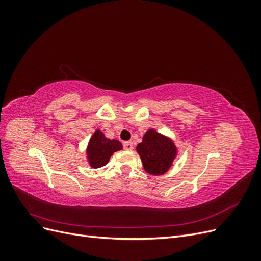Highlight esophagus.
I'll return each mask as SVG.
<instances>
[{
    "label": "esophagus",
    "instance_id": "esophagus-1",
    "mask_svg": "<svg viewBox=\"0 0 261 261\" xmlns=\"http://www.w3.org/2000/svg\"><path fill=\"white\" fill-rule=\"evenodd\" d=\"M123 147H124L125 150H127V151H132V150L134 149V146H133L132 141H124Z\"/></svg>",
    "mask_w": 261,
    "mask_h": 261
}]
</instances>
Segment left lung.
Here are the masks:
<instances>
[{"instance_id":"8db88e82","label":"left lung","mask_w":261,"mask_h":261,"mask_svg":"<svg viewBox=\"0 0 261 261\" xmlns=\"http://www.w3.org/2000/svg\"><path fill=\"white\" fill-rule=\"evenodd\" d=\"M144 169L151 175H162L172 167L177 154L173 140L154 129H149L136 147Z\"/></svg>"}]
</instances>
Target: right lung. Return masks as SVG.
Listing matches in <instances>:
<instances>
[{
    "label": "right lung",
    "instance_id": "obj_1",
    "mask_svg": "<svg viewBox=\"0 0 261 261\" xmlns=\"http://www.w3.org/2000/svg\"><path fill=\"white\" fill-rule=\"evenodd\" d=\"M123 146L116 139H109L100 129H97L91 136L87 146V159L93 169L102 168L109 162L111 155L122 150Z\"/></svg>",
    "mask_w": 261,
    "mask_h": 261
}]
</instances>
